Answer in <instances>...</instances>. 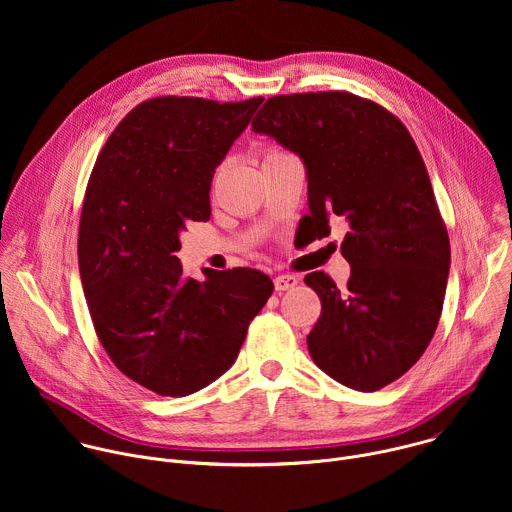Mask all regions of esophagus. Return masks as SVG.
<instances>
[{"label":"esophagus","instance_id":"1","mask_svg":"<svg viewBox=\"0 0 512 512\" xmlns=\"http://www.w3.org/2000/svg\"><path fill=\"white\" fill-rule=\"evenodd\" d=\"M300 283V279L296 275H277L273 279L275 291H285V289H294Z\"/></svg>","mask_w":512,"mask_h":512}]
</instances>
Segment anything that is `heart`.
<instances>
[{
	"mask_svg": "<svg viewBox=\"0 0 512 512\" xmlns=\"http://www.w3.org/2000/svg\"><path fill=\"white\" fill-rule=\"evenodd\" d=\"M271 156H279V152H273V154H269L267 158H271Z\"/></svg>",
	"mask_w": 512,
	"mask_h": 512,
	"instance_id": "1",
	"label": "heart"
}]
</instances>
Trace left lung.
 <instances>
[{"mask_svg": "<svg viewBox=\"0 0 512 512\" xmlns=\"http://www.w3.org/2000/svg\"><path fill=\"white\" fill-rule=\"evenodd\" d=\"M251 127L302 160L310 235L328 237L336 216L348 227L346 287L322 271L304 279L322 302L310 356L334 381L379 391L425 352L450 273L448 231L417 145L387 109L340 91L271 97Z\"/></svg>", "mask_w": 512, "mask_h": 512, "instance_id": "1", "label": "left lung"}]
</instances>
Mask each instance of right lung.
I'll return each mask as SVG.
<instances>
[{
    "mask_svg": "<svg viewBox=\"0 0 512 512\" xmlns=\"http://www.w3.org/2000/svg\"><path fill=\"white\" fill-rule=\"evenodd\" d=\"M261 103L150 99L93 168L79 229L89 312L115 367L158 395L186 397L227 373L273 291L249 267L196 281L174 255L186 225L210 218L212 176Z\"/></svg>",
    "mask_w": 512,
    "mask_h": 512,
    "instance_id": "add662e5",
    "label": "right lung"
}]
</instances>
